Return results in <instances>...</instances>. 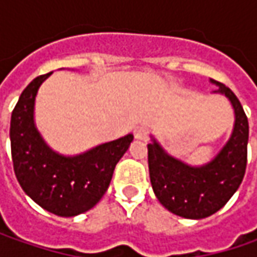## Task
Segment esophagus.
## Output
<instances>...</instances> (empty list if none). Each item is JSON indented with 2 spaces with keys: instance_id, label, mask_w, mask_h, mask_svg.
Instances as JSON below:
<instances>
[{
  "instance_id": "esophagus-1",
  "label": "esophagus",
  "mask_w": 257,
  "mask_h": 257,
  "mask_svg": "<svg viewBox=\"0 0 257 257\" xmlns=\"http://www.w3.org/2000/svg\"><path fill=\"white\" fill-rule=\"evenodd\" d=\"M134 136L137 140H147L149 139V128L147 127H137L134 130Z\"/></svg>"
}]
</instances>
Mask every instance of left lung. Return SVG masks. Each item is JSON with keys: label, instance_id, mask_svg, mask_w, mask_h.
I'll return each instance as SVG.
<instances>
[{"label": "left lung", "instance_id": "obj_1", "mask_svg": "<svg viewBox=\"0 0 257 257\" xmlns=\"http://www.w3.org/2000/svg\"><path fill=\"white\" fill-rule=\"evenodd\" d=\"M217 85L213 93L224 95L233 107L234 124L229 140L210 162L192 166L169 154L152 136L149 172L152 187L169 212L186 219H204L220 210L239 189L247 163L249 123L237 97L229 87Z\"/></svg>", "mask_w": 257, "mask_h": 257}]
</instances>
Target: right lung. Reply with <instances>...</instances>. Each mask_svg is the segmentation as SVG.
<instances>
[{"label": "right lung", "mask_w": 257, "mask_h": 257, "mask_svg": "<svg viewBox=\"0 0 257 257\" xmlns=\"http://www.w3.org/2000/svg\"><path fill=\"white\" fill-rule=\"evenodd\" d=\"M53 73L25 87L11 114L10 140L20 186L38 206L61 217L90 210L107 192L115 164L128 150L133 134L65 156L53 150L35 125V97Z\"/></svg>", "instance_id": "add662e5"}]
</instances>
